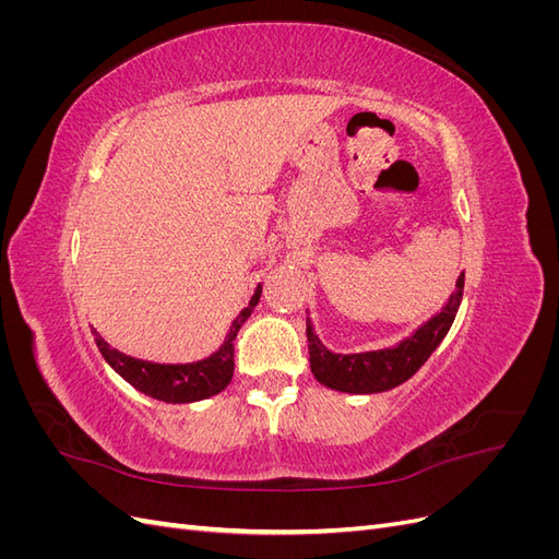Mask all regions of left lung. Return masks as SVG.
Wrapping results in <instances>:
<instances>
[{
  "label": "left lung",
  "instance_id": "1",
  "mask_svg": "<svg viewBox=\"0 0 559 559\" xmlns=\"http://www.w3.org/2000/svg\"><path fill=\"white\" fill-rule=\"evenodd\" d=\"M462 296L464 273L456 280V289L450 296L448 306L433 319H429L419 331H415V335H411L408 341H403L399 347L392 349L364 354H333L319 343V337L308 324L310 368L314 378L321 384L337 389V392L352 394H378L405 382L425 366V361L431 357V352L441 345L456 317V310H460Z\"/></svg>",
  "mask_w": 559,
  "mask_h": 559
}]
</instances>
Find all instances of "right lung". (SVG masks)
I'll return each mask as SVG.
<instances>
[{"mask_svg":"<svg viewBox=\"0 0 559 559\" xmlns=\"http://www.w3.org/2000/svg\"><path fill=\"white\" fill-rule=\"evenodd\" d=\"M259 298H261V286L257 289V294H253L249 306L238 314V319L233 321L224 347L216 354H212L210 359H202L195 364L165 366V364L140 361L109 347L103 337L97 335L95 329H93V335L99 352H103V357L109 361V366L118 376H123L134 389H140V392L154 396L158 401L191 403V401L214 396L228 386L235 370V335H238L240 326L249 319L251 310L257 308Z\"/></svg>","mask_w":559,"mask_h":559,"instance_id":"obj_1","label":"right lung"}]
</instances>
